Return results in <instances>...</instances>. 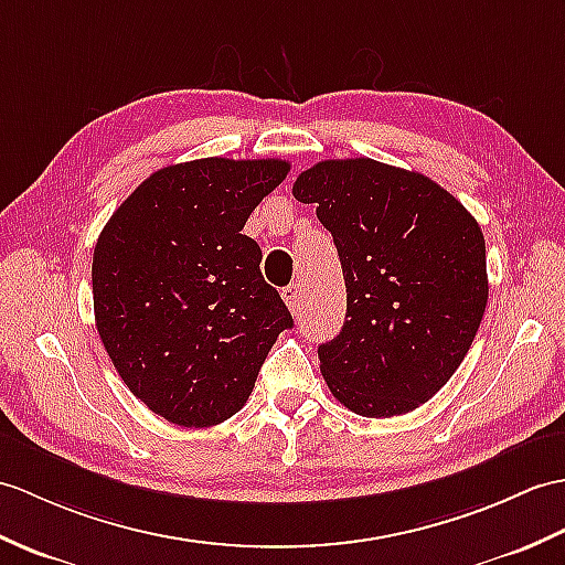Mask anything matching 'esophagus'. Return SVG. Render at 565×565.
Returning <instances> with one entry per match:
<instances>
[{
	"label": "esophagus",
	"instance_id": "esophagus-1",
	"mask_svg": "<svg viewBox=\"0 0 565 565\" xmlns=\"http://www.w3.org/2000/svg\"><path fill=\"white\" fill-rule=\"evenodd\" d=\"M281 298H284V303L288 306V310H291L294 315H298V312H300V308H303V300H306V296H303V288H300V284L286 286L284 291H281Z\"/></svg>",
	"mask_w": 565,
	"mask_h": 565
}]
</instances>
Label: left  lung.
I'll return each instance as SVG.
<instances>
[{
    "label": "left lung",
    "instance_id": "left-lung-1",
    "mask_svg": "<svg viewBox=\"0 0 565 565\" xmlns=\"http://www.w3.org/2000/svg\"><path fill=\"white\" fill-rule=\"evenodd\" d=\"M318 204L347 284V320L320 371L347 409L399 416L448 383L487 310V243L438 182L373 159L320 161L294 182Z\"/></svg>",
    "mask_w": 565,
    "mask_h": 565
}]
</instances>
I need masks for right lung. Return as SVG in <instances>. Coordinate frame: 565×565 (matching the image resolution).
Masks as SVG:
<instances>
[{
    "mask_svg": "<svg viewBox=\"0 0 565 565\" xmlns=\"http://www.w3.org/2000/svg\"><path fill=\"white\" fill-rule=\"evenodd\" d=\"M281 159H200L156 170L117 206L94 250L100 342L132 395L185 428L223 424L294 327L259 271L247 216L281 185Z\"/></svg>",
    "mask_w": 565,
    "mask_h": 565,
    "instance_id": "add662e5",
    "label": "right lung"
}]
</instances>
